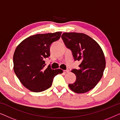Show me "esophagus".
Returning a JSON list of instances; mask_svg holds the SVG:
<instances>
[{
	"instance_id": "obj_1",
	"label": "esophagus",
	"mask_w": 120,
	"mask_h": 120,
	"mask_svg": "<svg viewBox=\"0 0 120 120\" xmlns=\"http://www.w3.org/2000/svg\"><path fill=\"white\" fill-rule=\"evenodd\" d=\"M69 69H67V70H64V71H63L64 73V74L68 73H69Z\"/></svg>"
}]
</instances>
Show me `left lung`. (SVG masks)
Returning <instances> with one entry per match:
<instances>
[{
	"mask_svg": "<svg viewBox=\"0 0 120 120\" xmlns=\"http://www.w3.org/2000/svg\"><path fill=\"white\" fill-rule=\"evenodd\" d=\"M61 37L65 46L71 50L74 60L81 62L79 68L71 71L76 75V81L68 86L75 93H86L93 89L103 76L106 62L102 49L85 34L64 33Z\"/></svg>",
	"mask_w": 120,
	"mask_h": 120,
	"instance_id": "left-lung-1",
	"label": "left lung"
}]
</instances>
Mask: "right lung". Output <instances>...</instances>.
I'll list each match as a JSON object with an SVG mask.
<instances>
[{
	"label": "right lung",
	"instance_id": "1",
	"mask_svg": "<svg viewBox=\"0 0 120 120\" xmlns=\"http://www.w3.org/2000/svg\"><path fill=\"white\" fill-rule=\"evenodd\" d=\"M62 32L39 34L28 37L16 47L13 56L14 70L23 86L34 92H40L52 85L53 78L62 74L60 69L45 67V59L50 56L52 42L60 38Z\"/></svg>",
	"mask_w": 120,
	"mask_h": 120
}]
</instances>
